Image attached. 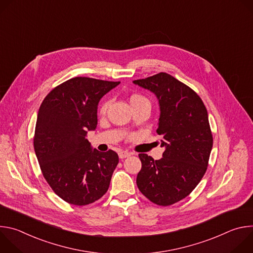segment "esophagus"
Returning a JSON list of instances; mask_svg holds the SVG:
<instances>
[{
  "instance_id": "obj_1",
  "label": "esophagus",
  "mask_w": 253,
  "mask_h": 253,
  "mask_svg": "<svg viewBox=\"0 0 253 253\" xmlns=\"http://www.w3.org/2000/svg\"><path fill=\"white\" fill-rule=\"evenodd\" d=\"M118 155H119V158H120V159H124V158H126V157H129V156L131 155V153L128 152V151H119Z\"/></svg>"
}]
</instances>
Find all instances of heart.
<instances>
[{
  "label": "heart",
  "mask_w": 253,
  "mask_h": 253,
  "mask_svg": "<svg viewBox=\"0 0 253 253\" xmlns=\"http://www.w3.org/2000/svg\"><path fill=\"white\" fill-rule=\"evenodd\" d=\"M129 103L131 105V108L141 106V105H149L150 106V101L148 100V98L145 97L144 95H142V94H140V93L131 94L130 97H129ZM109 105H110L109 101H105L100 107V113L105 114L107 109H108V107H109Z\"/></svg>",
  "instance_id": "1"
}]
</instances>
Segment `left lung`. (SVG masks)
<instances>
[{"instance_id":"obj_1","label":"left lung","mask_w":253,"mask_h":253,"mask_svg":"<svg viewBox=\"0 0 253 253\" xmlns=\"http://www.w3.org/2000/svg\"><path fill=\"white\" fill-rule=\"evenodd\" d=\"M133 83L156 95L160 107L156 132L165 147L159 160L139 154L142 167L136 183L151 202L169 206L188 196L206 172L213 145L207 110L190 87L163 72Z\"/></svg>"}]
</instances>
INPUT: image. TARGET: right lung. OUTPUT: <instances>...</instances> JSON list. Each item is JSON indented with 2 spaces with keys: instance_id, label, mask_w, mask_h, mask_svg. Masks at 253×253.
I'll list each match as a JSON object with an SVG mask.
<instances>
[{
  "instance_id": "1",
  "label": "right lung",
  "mask_w": 253,
  "mask_h": 253,
  "mask_svg": "<svg viewBox=\"0 0 253 253\" xmlns=\"http://www.w3.org/2000/svg\"><path fill=\"white\" fill-rule=\"evenodd\" d=\"M119 84L75 77L54 88L40 106L36 156L48 184L70 204L93 203L109 188L118 154L92 149L86 136L97 127L100 99Z\"/></svg>"
}]
</instances>
